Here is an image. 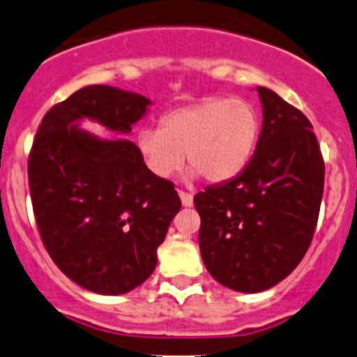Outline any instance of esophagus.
Here are the masks:
<instances>
[{
  "instance_id": "obj_1",
  "label": "esophagus",
  "mask_w": 357,
  "mask_h": 357,
  "mask_svg": "<svg viewBox=\"0 0 357 357\" xmlns=\"http://www.w3.org/2000/svg\"><path fill=\"white\" fill-rule=\"evenodd\" d=\"M179 199H181V204L185 207H192L193 206V195L192 193H186V192H181V190H179Z\"/></svg>"
}]
</instances>
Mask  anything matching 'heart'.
I'll return each mask as SVG.
<instances>
[{"instance_id":"b5f03b06","label":"heart","mask_w":357,"mask_h":357,"mask_svg":"<svg viewBox=\"0 0 357 357\" xmlns=\"http://www.w3.org/2000/svg\"><path fill=\"white\" fill-rule=\"evenodd\" d=\"M261 132L255 105L244 99L209 98L172 109L162 116L160 129H143L137 148L148 169L171 178L186 162L192 176L209 183L230 181L251 160Z\"/></svg>"}]
</instances>
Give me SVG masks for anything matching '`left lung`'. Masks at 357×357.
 <instances>
[{"label": "left lung", "mask_w": 357, "mask_h": 357, "mask_svg": "<svg viewBox=\"0 0 357 357\" xmlns=\"http://www.w3.org/2000/svg\"><path fill=\"white\" fill-rule=\"evenodd\" d=\"M256 92L263 123L255 155L241 174L193 199L204 265L241 293L265 291L295 271L312 241L324 190V162L307 116L271 89Z\"/></svg>", "instance_id": "8db88e82"}]
</instances>
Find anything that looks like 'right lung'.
Listing matches in <instances>:
<instances>
[{
	"label": "right lung",
	"mask_w": 357,
	"mask_h": 357,
	"mask_svg": "<svg viewBox=\"0 0 357 357\" xmlns=\"http://www.w3.org/2000/svg\"><path fill=\"white\" fill-rule=\"evenodd\" d=\"M150 106L136 92L83 86L45 115L29 155L41 241L64 275L98 295H123L153 274L181 200L171 181L146 167L132 141L79 126L91 120L129 134Z\"/></svg>",
	"instance_id": "obj_1"
}]
</instances>
